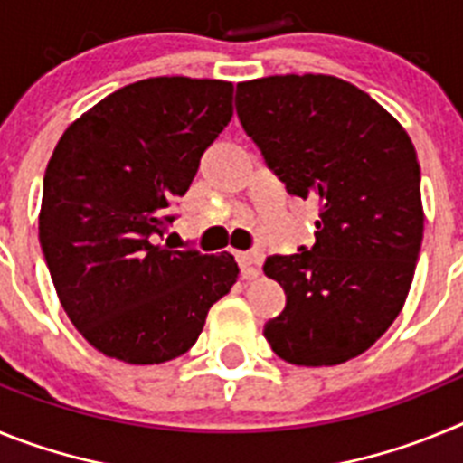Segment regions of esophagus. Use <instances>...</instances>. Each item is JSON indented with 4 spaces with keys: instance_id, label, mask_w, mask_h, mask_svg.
Wrapping results in <instances>:
<instances>
[{
    "instance_id": "34e87169",
    "label": "esophagus",
    "mask_w": 463,
    "mask_h": 463,
    "mask_svg": "<svg viewBox=\"0 0 463 463\" xmlns=\"http://www.w3.org/2000/svg\"><path fill=\"white\" fill-rule=\"evenodd\" d=\"M236 260H239L241 273H243L245 280H252L260 273L261 255L260 252H236Z\"/></svg>"
}]
</instances>
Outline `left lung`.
<instances>
[{"label":"left lung","instance_id":"obj_1","mask_svg":"<svg viewBox=\"0 0 463 463\" xmlns=\"http://www.w3.org/2000/svg\"><path fill=\"white\" fill-rule=\"evenodd\" d=\"M236 113L289 194L320 203L313 248L264 261L288 294L264 336L297 366L359 357L401 313L420 257L411 137L364 90L325 73L239 83Z\"/></svg>","mask_w":463,"mask_h":463}]
</instances>
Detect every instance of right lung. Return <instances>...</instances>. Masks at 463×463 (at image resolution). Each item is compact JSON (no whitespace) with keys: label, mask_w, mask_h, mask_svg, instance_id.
<instances>
[{"label":"right lung","mask_w":463,"mask_h":463,"mask_svg":"<svg viewBox=\"0 0 463 463\" xmlns=\"http://www.w3.org/2000/svg\"><path fill=\"white\" fill-rule=\"evenodd\" d=\"M227 80L157 76L125 85L64 129L43 175L39 241L64 313L125 364H165L196 343L232 289L229 252L157 243L203 150L234 116Z\"/></svg>","instance_id":"1"}]
</instances>
